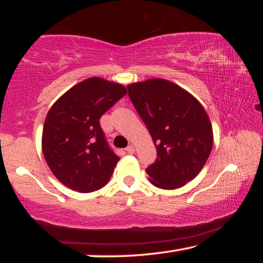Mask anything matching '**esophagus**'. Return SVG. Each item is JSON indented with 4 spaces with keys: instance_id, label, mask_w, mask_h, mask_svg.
<instances>
[{
    "instance_id": "esophagus-1",
    "label": "esophagus",
    "mask_w": 263,
    "mask_h": 263,
    "mask_svg": "<svg viewBox=\"0 0 263 263\" xmlns=\"http://www.w3.org/2000/svg\"><path fill=\"white\" fill-rule=\"evenodd\" d=\"M135 146H133V145H128L127 146V147H126V152L128 153V154H133V153H135Z\"/></svg>"
}]
</instances>
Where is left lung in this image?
I'll list each match as a JSON object with an SVG mask.
<instances>
[{
    "label": "left lung",
    "mask_w": 263,
    "mask_h": 263,
    "mask_svg": "<svg viewBox=\"0 0 263 263\" xmlns=\"http://www.w3.org/2000/svg\"><path fill=\"white\" fill-rule=\"evenodd\" d=\"M127 89L157 147V160L146 168L151 183L181 188L198 175L211 153L213 133L206 111L190 92L163 79L131 83Z\"/></svg>",
    "instance_id": "left-lung-1"
}]
</instances>
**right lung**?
<instances>
[{
    "instance_id": "add662e5",
    "label": "right lung",
    "mask_w": 263,
    "mask_h": 263,
    "mask_svg": "<svg viewBox=\"0 0 263 263\" xmlns=\"http://www.w3.org/2000/svg\"><path fill=\"white\" fill-rule=\"evenodd\" d=\"M126 88L101 78L75 84L48 111L42 148L58 180L79 193H92L108 183L119 161L109 147L100 118L126 95Z\"/></svg>"
}]
</instances>
